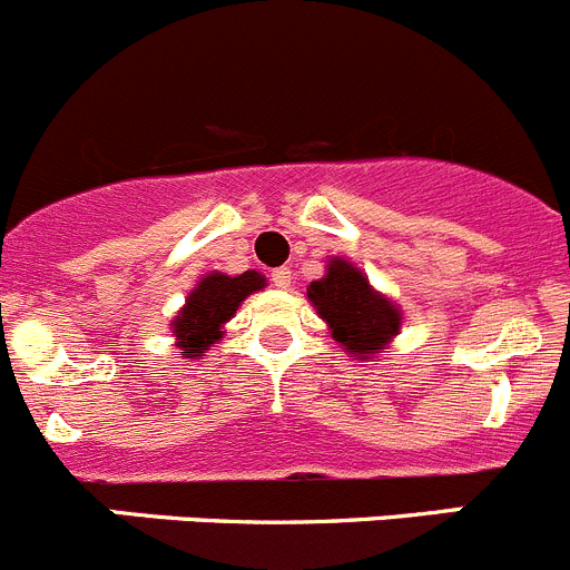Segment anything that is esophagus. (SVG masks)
<instances>
[{
    "mask_svg": "<svg viewBox=\"0 0 570 570\" xmlns=\"http://www.w3.org/2000/svg\"><path fill=\"white\" fill-rule=\"evenodd\" d=\"M269 281H273V284L278 286V289H286V286L292 284V273H289V267H278V269H273V273H269Z\"/></svg>",
    "mask_w": 570,
    "mask_h": 570,
    "instance_id": "obj_1",
    "label": "esophagus"
}]
</instances>
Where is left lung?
Here are the masks:
<instances>
[{
  "instance_id": "obj_1",
  "label": "left lung",
  "mask_w": 570,
  "mask_h": 570,
  "mask_svg": "<svg viewBox=\"0 0 570 570\" xmlns=\"http://www.w3.org/2000/svg\"><path fill=\"white\" fill-rule=\"evenodd\" d=\"M317 315L332 326V337L354 354L374 357L402 326V315L387 297L371 289L368 278L348 261H332L326 278L306 289Z\"/></svg>"
}]
</instances>
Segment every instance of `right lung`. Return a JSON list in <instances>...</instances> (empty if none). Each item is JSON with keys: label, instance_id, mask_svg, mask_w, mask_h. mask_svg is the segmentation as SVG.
Here are the masks:
<instances>
[{"label": "right lung", "instance_id": "add662e5", "mask_svg": "<svg viewBox=\"0 0 570 570\" xmlns=\"http://www.w3.org/2000/svg\"><path fill=\"white\" fill-rule=\"evenodd\" d=\"M261 286H264V278L253 269L236 275V278L222 273L202 278L199 286L190 292L185 309L174 321V332H177L179 348H183L179 354H185V357L205 354L207 345L222 337V323L230 321L244 297Z\"/></svg>", "mask_w": 570, "mask_h": 570}]
</instances>
